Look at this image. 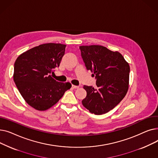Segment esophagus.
I'll return each instance as SVG.
<instances>
[{
    "mask_svg": "<svg viewBox=\"0 0 158 158\" xmlns=\"http://www.w3.org/2000/svg\"><path fill=\"white\" fill-rule=\"evenodd\" d=\"M72 86L73 89H77V88H79V86H76V85H72Z\"/></svg>",
    "mask_w": 158,
    "mask_h": 158,
    "instance_id": "1",
    "label": "esophagus"
}]
</instances>
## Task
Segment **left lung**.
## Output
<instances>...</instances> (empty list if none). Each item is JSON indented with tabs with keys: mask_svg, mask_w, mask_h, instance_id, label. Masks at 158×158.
<instances>
[{
	"mask_svg": "<svg viewBox=\"0 0 158 158\" xmlns=\"http://www.w3.org/2000/svg\"><path fill=\"white\" fill-rule=\"evenodd\" d=\"M79 48L87 70L97 79V87L83 86L87 95L82 104L91 113H106L117 106L127 92L129 64L120 52L101 45L80 46Z\"/></svg>",
	"mask_w": 158,
	"mask_h": 158,
	"instance_id": "1",
	"label": "left lung"
}]
</instances>
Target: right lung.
Wrapping results in <instances>:
<instances>
[{"label":"right lung","instance_id":"add662e5","mask_svg":"<svg viewBox=\"0 0 158 158\" xmlns=\"http://www.w3.org/2000/svg\"><path fill=\"white\" fill-rule=\"evenodd\" d=\"M66 45L48 43L21 54L14 64L13 80L26 102L38 111L56 104L72 85L53 79L51 73L59 67Z\"/></svg>","mask_w":158,"mask_h":158}]
</instances>
